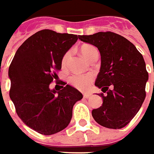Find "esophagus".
<instances>
[{
    "label": "esophagus",
    "instance_id": "obj_1",
    "mask_svg": "<svg viewBox=\"0 0 154 154\" xmlns=\"http://www.w3.org/2000/svg\"><path fill=\"white\" fill-rule=\"evenodd\" d=\"M90 96H91V94H89V93H85V94H84V98H85V99H89Z\"/></svg>",
    "mask_w": 154,
    "mask_h": 154
}]
</instances>
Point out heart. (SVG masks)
<instances>
[{
	"mask_svg": "<svg viewBox=\"0 0 154 154\" xmlns=\"http://www.w3.org/2000/svg\"><path fill=\"white\" fill-rule=\"evenodd\" d=\"M80 52L83 54V56L85 58L86 60H89V59L93 56V54L98 52V51H97L96 48L92 45L85 44L83 45L80 47ZM70 54H71V52H70V51H69L64 54V56L62 58V65L63 66L66 65L70 57ZM93 79H94V76L91 74L74 75L69 78V82L76 89L82 90V91H85L89 89L90 85L92 84Z\"/></svg>",
	"mask_w": 154,
	"mask_h": 154,
	"instance_id": "heart-1",
	"label": "heart"
}]
</instances>
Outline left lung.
<instances>
[{
    "mask_svg": "<svg viewBox=\"0 0 154 154\" xmlns=\"http://www.w3.org/2000/svg\"><path fill=\"white\" fill-rule=\"evenodd\" d=\"M79 39L96 46L101 56L95 85L103 91L100 94L103 104L92 110L93 118L108 128L125 127L146 97L149 74L143 55L129 40L114 32L79 35Z\"/></svg>",
    "mask_w": 154,
    "mask_h": 154,
    "instance_id": "obj_1",
    "label": "left lung"
}]
</instances>
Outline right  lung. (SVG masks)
I'll list each match as a JSON object with an SVG mask.
<instances>
[{
  "mask_svg": "<svg viewBox=\"0 0 154 154\" xmlns=\"http://www.w3.org/2000/svg\"><path fill=\"white\" fill-rule=\"evenodd\" d=\"M77 40V35L40 30L20 46L11 63L10 98L23 123L39 134L51 135L65 128L74 104L83 98L69 85L59 91L50 89L64 54Z\"/></svg>",
  "mask_w": 154,
  "mask_h": 154,
  "instance_id": "right-lung-1",
  "label": "right lung"
}]
</instances>
